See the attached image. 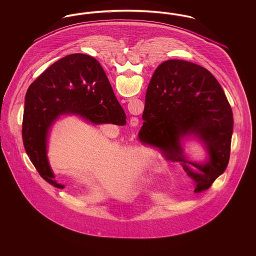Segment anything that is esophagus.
Instances as JSON below:
<instances>
[{
	"instance_id": "obj_1",
	"label": "esophagus",
	"mask_w": 256,
	"mask_h": 256,
	"mask_svg": "<svg viewBox=\"0 0 256 256\" xmlns=\"http://www.w3.org/2000/svg\"><path fill=\"white\" fill-rule=\"evenodd\" d=\"M135 124H136V122H135Z\"/></svg>"
}]
</instances>
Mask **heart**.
Masks as SVG:
<instances>
[{"label":"heart","instance_id":"1","mask_svg":"<svg viewBox=\"0 0 256 256\" xmlns=\"http://www.w3.org/2000/svg\"><path fill=\"white\" fill-rule=\"evenodd\" d=\"M160 174H161V170H154L152 172H150V180H156L158 178L159 176H160Z\"/></svg>","mask_w":256,"mask_h":256}]
</instances>
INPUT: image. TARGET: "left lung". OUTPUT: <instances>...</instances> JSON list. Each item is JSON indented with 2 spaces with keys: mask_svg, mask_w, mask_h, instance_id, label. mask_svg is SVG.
<instances>
[{
  "mask_svg": "<svg viewBox=\"0 0 256 256\" xmlns=\"http://www.w3.org/2000/svg\"><path fill=\"white\" fill-rule=\"evenodd\" d=\"M139 139L156 146L165 158L178 161L195 184V193L207 190L228 167L233 114L214 76L195 63L170 60L161 63L148 86ZM195 136L208 158H186L182 141Z\"/></svg>",
  "mask_w": 256,
  "mask_h": 256,
  "instance_id": "left-lung-1",
  "label": "left lung"
}]
</instances>
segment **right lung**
<instances>
[{
	"instance_id": "1",
	"label": "right lung",
	"mask_w": 256,
	"mask_h": 256,
	"mask_svg": "<svg viewBox=\"0 0 256 256\" xmlns=\"http://www.w3.org/2000/svg\"><path fill=\"white\" fill-rule=\"evenodd\" d=\"M62 115H74L92 124H126V113L108 76L94 58L69 54L41 74L26 91L22 136L26 154L39 174L63 189L50 166L48 139Z\"/></svg>"
}]
</instances>
